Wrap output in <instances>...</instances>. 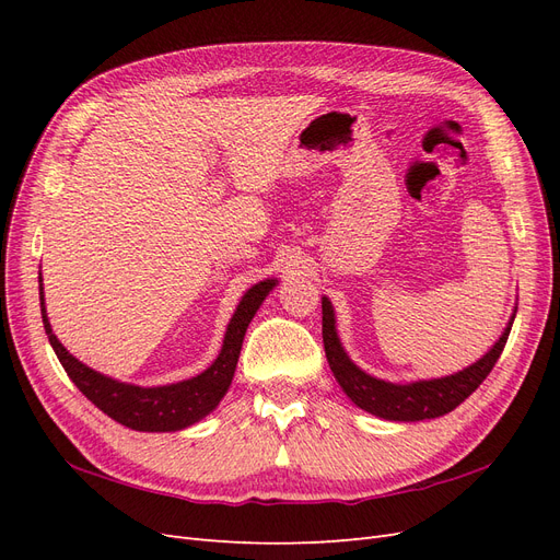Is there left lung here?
<instances>
[{
	"label": "left lung",
	"instance_id": "left-lung-1",
	"mask_svg": "<svg viewBox=\"0 0 560 560\" xmlns=\"http://www.w3.org/2000/svg\"><path fill=\"white\" fill-rule=\"evenodd\" d=\"M514 317L516 306L493 348L474 364L442 378H422L411 383H389L376 378L348 358L336 331L334 306L327 296H322V341H325L327 362L334 378L343 387V393L354 406L383 420L416 422L451 413L455 406H460L486 381L490 369L500 360L506 338H510Z\"/></svg>",
	"mask_w": 560,
	"mask_h": 560
}]
</instances>
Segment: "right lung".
I'll list each match as a JSON object with an SVG mask.
<instances>
[{
  "label": "right lung",
  "instance_id": "add662e5",
  "mask_svg": "<svg viewBox=\"0 0 560 560\" xmlns=\"http://www.w3.org/2000/svg\"><path fill=\"white\" fill-rule=\"evenodd\" d=\"M276 284H278V278H266L257 284H252L249 290L241 296L238 306H235L229 319L222 350H219L217 360L206 371H200V374L194 378L167 383V385H154V387L116 381L79 362L74 354L58 341L54 329H50L46 303H44L46 299H44L42 278H39V301H42L44 329H46L50 348L56 350L62 369L67 371V376L72 378V383L97 406L100 411L107 413L116 422H121V425L138 432H177L184 428H191L198 420L210 416L219 406V401L224 399L235 374V364H238V358H241L243 338L249 322L254 315H257L266 296L273 292Z\"/></svg>",
  "mask_w": 560,
  "mask_h": 560
}]
</instances>
